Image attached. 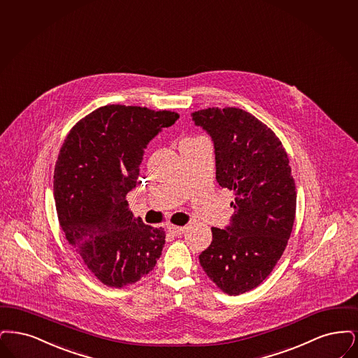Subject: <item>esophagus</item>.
<instances>
[{
	"label": "esophagus",
	"instance_id": "34e87169",
	"mask_svg": "<svg viewBox=\"0 0 358 358\" xmlns=\"http://www.w3.org/2000/svg\"><path fill=\"white\" fill-rule=\"evenodd\" d=\"M185 229L186 227H180V226H172V224L169 226V231L173 234V235H182V234L185 233Z\"/></svg>",
	"mask_w": 358,
	"mask_h": 358
}]
</instances>
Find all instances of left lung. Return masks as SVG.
<instances>
[{"instance_id":"8db88e82","label":"left lung","mask_w":358,"mask_h":358,"mask_svg":"<svg viewBox=\"0 0 358 358\" xmlns=\"http://www.w3.org/2000/svg\"><path fill=\"white\" fill-rule=\"evenodd\" d=\"M192 122L211 136L217 182L234 191L230 224L213 227L199 262L219 289L239 296L261 285L286 249L296 219V183L275 134L243 109L207 108Z\"/></svg>"}]
</instances>
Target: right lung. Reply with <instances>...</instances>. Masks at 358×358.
I'll return each mask as SVG.
<instances>
[{"instance_id":"1","label":"right lung","mask_w":358,"mask_h":358,"mask_svg":"<svg viewBox=\"0 0 358 358\" xmlns=\"http://www.w3.org/2000/svg\"><path fill=\"white\" fill-rule=\"evenodd\" d=\"M179 115L119 104L75 125L55 167L53 192L66 241L101 283L122 289L155 267L164 230L135 218L127 194L138 185L147 144Z\"/></svg>"}]
</instances>
